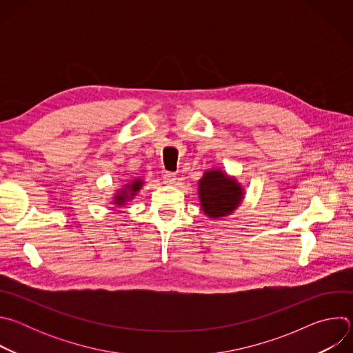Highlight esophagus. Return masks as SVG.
I'll return each mask as SVG.
<instances>
[{
  "label": "esophagus",
  "mask_w": 353,
  "mask_h": 353,
  "mask_svg": "<svg viewBox=\"0 0 353 353\" xmlns=\"http://www.w3.org/2000/svg\"><path fill=\"white\" fill-rule=\"evenodd\" d=\"M176 179H177L176 174L172 173V172H166L163 174V183H166V184H173L176 181Z\"/></svg>",
  "instance_id": "obj_1"
}]
</instances>
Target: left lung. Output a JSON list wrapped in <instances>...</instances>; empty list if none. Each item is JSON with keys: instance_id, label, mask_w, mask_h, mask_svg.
<instances>
[{"instance_id": "1", "label": "left lung", "mask_w": 353, "mask_h": 353, "mask_svg": "<svg viewBox=\"0 0 353 353\" xmlns=\"http://www.w3.org/2000/svg\"><path fill=\"white\" fill-rule=\"evenodd\" d=\"M244 192L237 179L222 169L205 170L198 181L201 211L212 221L232 215L243 203Z\"/></svg>"}]
</instances>
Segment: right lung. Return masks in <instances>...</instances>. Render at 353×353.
Listing matches in <instances>:
<instances>
[{"label":"right lung","instance_id":"right-lung-1","mask_svg":"<svg viewBox=\"0 0 353 353\" xmlns=\"http://www.w3.org/2000/svg\"><path fill=\"white\" fill-rule=\"evenodd\" d=\"M143 184H145V181L141 177H135V179L130 180L127 184H123L121 188L116 190V192L112 196V203L117 208L125 207L130 201H132V198L141 191Z\"/></svg>","mask_w":353,"mask_h":353}]
</instances>
